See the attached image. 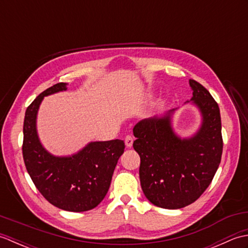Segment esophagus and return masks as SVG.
<instances>
[{
	"label": "esophagus",
	"mask_w": 248,
	"mask_h": 248,
	"mask_svg": "<svg viewBox=\"0 0 248 248\" xmlns=\"http://www.w3.org/2000/svg\"><path fill=\"white\" fill-rule=\"evenodd\" d=\"M133 138L132 136H130V135H127L125 136V139H124V143H125V146L128 147V148H131V147H132V145H133Z\"/></svg>",
	"instance_id": "esophagus-1"
}]
</instances>
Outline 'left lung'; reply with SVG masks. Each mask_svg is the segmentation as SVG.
<instances>
[{
    "instance_id": "obj_1",
    "label": "left lung",
    "mask_w": 248,
    "mask_h": 248,
    "mask_svg": "<svg viewBox=\"0 0 248 248\" xmlns=\"http://www.w3.org/2000/svg\"><path fill=\"white\" fill-rule=\"evenodd\" d=\"M189 86L191 100L202 116L194 136L180 139L173 132L170 117L175 109L163 117L140 120L133 129L141 189L151 203L163 209H180L196 202L212 182L222 159L218 104L200 83L189 80Z\"/></svg>"
}]
</instances>
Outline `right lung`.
<instances>
[{"label":"right lung","mask_w":248,"mask_h":248,"mask_svg":"<svg viewBox=\"0 0 248 248\" xmlns=\"http://www.w3.org/2000/svg\"><path fill=\"white\" fill-rule=\"evenodd\" d=\"M66 85L57 83L46 89L26 108L22 155L35 186L50 203L65 211L84 212L96 208L107 195L124 143L92 141L71 156L49 154L37 135V112L44 97L66 91Z\"/></svg>","instance_id":"add662e5"}]
</instances>
